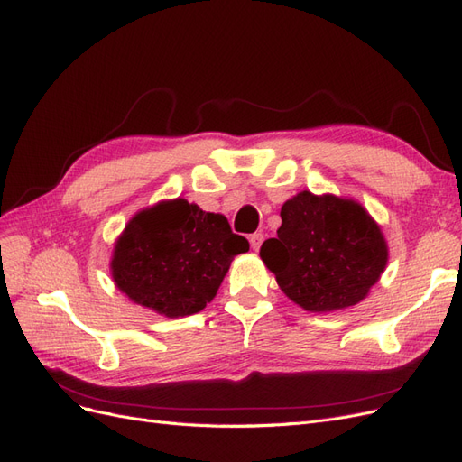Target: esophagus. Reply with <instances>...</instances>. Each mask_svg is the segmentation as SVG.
<instances>
[{
	"label": "esophagus",
	"mask_w": 462,
	"mask_h": 462,
	"mask_svg": "<svg viewBox=\"0 0 462 462\" xmlns=\"http://www.w3.org/2000/svg\"><path fill=\"white\" fill-rule=\"evenodd\" d=\"M249 244H252L254 252H259V247H261V244H263V234H261V232H255V234L249 236Z\"/></svg>",
	"instance_id": "esophagus-1"
}]
</instances>
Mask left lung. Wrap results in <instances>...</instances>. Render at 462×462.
I'll return each mask as SVG.
<instances>
[{"mask_svg":"<svg viewBox=\"0 0 462 462\" xmlns=\"http://www.w3.org/2000/svg\"><path fill=\"white\" fill-rule=\"evenodd\" d=\"M276 238L261 259L282 292L306 311L346 310L370 294L389 247L372 215L354 199L300 191L281 208Z\"/></svg>","mask_w":462,"mask_h":462,"instance_id":"1","label":"left lung"}]
</instances>
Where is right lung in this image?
Masks as SVG:
<instances>
[{
  "label": "right lung",
  "mask_w": 462,
  "mask_h": 462,
  "mask_svg": "<svg viewBox=\"0 0 462 462\" xmlns=\"http://www.w3.org/2000/svg\"><path fill=\"white\" fill-rule=\"evenodd\" d=\"M247 249L226 217L178 197L131 217L114 244L112 279L134 304L186 318L217 296L232 259Z\"/></svg>",
  "instance_id": "1"
}]
</instances>
